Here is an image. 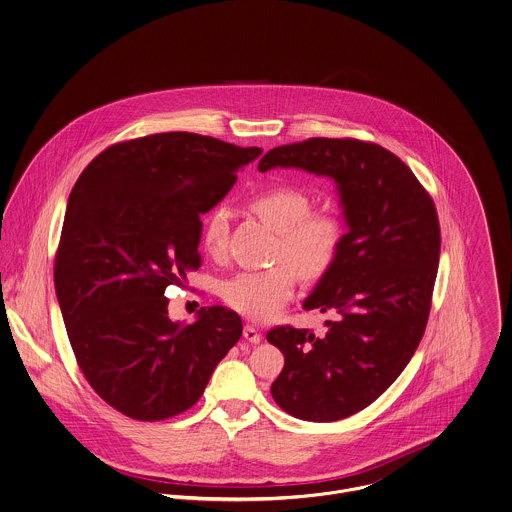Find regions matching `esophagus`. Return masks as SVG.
I'll use <instances>...</instances> for the list:
<instances>
[{
	"instance_id": "obj_1",
	"label": "esophagus",
	"mask_w": 512,
	"mask_h": 512,
	"mask_svg": "<svg viewBox=\"0 0 512 512\" xmlns=\"http://www.w3.org/2000/svg\"><path fill=\"white\" fill-rule=\"evenodd\" d=\"M242 336H244V340H248L250 344H260V340H262V334H260V330L250 325L244 326V330H242Z\"/></svg>"
}]
</instances>
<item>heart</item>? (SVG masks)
Masks as SVG:
<instances>
[{"instance_id": "b5f03b06", "label": "heart", "mask_w": 512, "mask_h": 512, "mask_svg": "<svg viewBox=\"0 0 512 512\" xmlns=\"http://www.w3.org/2000/svg\"><path fill=\"white\" fill-rule=\"evenodd\" d=\"M250 209L279 233L276 258L289 262L262 272H240L223 283L225 303L250 321H268L291 299L295 270L319 278L332 266L342 244V225L334 215L309 213L311 201L293 187H274L258 193ZM229 233L227 213L215 209L203 227L205 250L223 254Z\"/></svg>"}]
</instances>
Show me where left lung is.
Returning a JSON list of instances; mask_svg holds the SVG:
<instances>
[{
    "instance_id": "1",
    "label": "left lung",
    "mask_w": 512,
    "mask_h": 512,
    "mask_svg": "<svg viewBox=\"0 0 512 512\" xmlns=\"http://www.w3.org/2000/svg\"><path fill=\"white\" fill-rule=\"evenodd\" d=\"M274 168L330 178L348 231L303 301L307 311L334 313L325 336L291 326L268 332L285 358L272 397L297 419H346L372 405L419 346L438 272V215L415 174L373 142L285 144L258 164L260 172Z\"/></svg>"
}]
</instances>
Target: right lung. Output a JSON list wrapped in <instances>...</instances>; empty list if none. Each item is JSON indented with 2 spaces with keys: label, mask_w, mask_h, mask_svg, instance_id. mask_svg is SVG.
Instances as JSON below:
<instances>
[{
  "label": "right lung",
  "mask_w": 512,
  "mask_h": 512,
  "mask_svg": "<svg viewBox=\"0 0 512 512\" xmlns=\"http://www.w3.org/2000/svg\"><path fill=\"white\" fill-rule=\"evenodd\" d=\"M262 148L193 133L109 146L68 197L54 287L78 366L93 391L137 420L176 417L197 403L242 334L240 317L201 307L168 317L164 291L201 266V215Z\"/></svg>",
  "instance_id": "right-lung-1"
}]
</instances>
